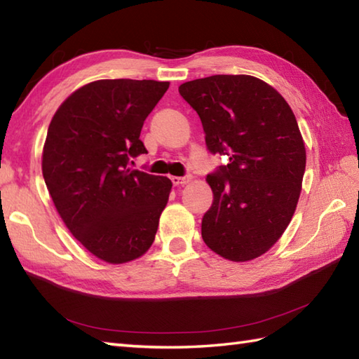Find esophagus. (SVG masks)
Masks as SVG:
<instances>
[{
  "label": "esophagus",
  "instance_id": "34e87169",
  "mask_svg": "<svg viewBox=\"0 0 359 359\" xmlns=\"http://www.w3.org/2000/svg\"><path fill=\"white\" fill-rule=\"evenodd\" d=\"M191 180H193L191 175H184V177H177V175H172V177H171L172 185H175V187L187 185V184H189V182H191Z\"/></svg>",
  "mask_w": 359,
  "mask_h": 359
}]
</instances>
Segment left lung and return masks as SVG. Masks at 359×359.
<instances>
[{
	"label": "left lung",
	"instance_id": "obj_1",
	"mask_svg": "<svg viewBox=\"0 0 359 359\" xmlns=\"http://www.w3.org/2000/svg\"><path fill=\"white\" fill-rule=\"evenodd\" d=\"M199 114L211 154L226 165L207 175L215 201L202 238L228 261L269 251L299 201L306 147L294 114L276 89L251 75H211L179 86Z\"/></svg>",
	"mask_w": 359,
	"mask_h": 359
}]
</instances>
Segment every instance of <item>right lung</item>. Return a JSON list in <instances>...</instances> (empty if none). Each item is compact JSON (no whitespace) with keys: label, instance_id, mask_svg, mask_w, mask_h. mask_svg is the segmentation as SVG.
I'll use <instances>...</instances> for the list:
<instances>
[{"label":"right lung","instance_id":"add662e5","mask_svg":"<svg viewBox=\"0 0 359 359\" xmlns=\"http://www.w3.org/2000/svg\"><path fill=\"white\" fill-rule=\"evenodd\" d=\"M168 81L98 80L71 94L48 129L43 177L53 205L83 247L109 264L147 253L171 180L128 168L148 154L140 131Z\"/></svg>","mask_w":359,"mask_h":359}]
</instances>
